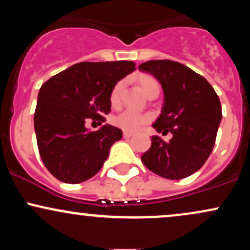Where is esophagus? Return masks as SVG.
<instances>
[{"instance_id": "1", "label": "esophagus", "mask_w": 250, "mask_h": 250, "mask_svg": "<svg viewBox=\"0 0 250 250\" xmlns=\"http://www.w3.org/2000/svg\"><path fill=\"white\" fill-rule=\"evenodd\" d=\"M133 135H134L133 133H128V131H125V133H123V137H125V139H130Z\"/></svg>"}]
</instances>
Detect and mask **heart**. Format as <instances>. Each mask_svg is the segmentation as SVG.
Returning a JSON list of instances; mask_svg holds the SVG:
<instances>
[{"label":"heart","mask_w":250,"mask_h":250,"mask_svg":"<svg viewBox=\"0 0 250 250\" xmlns=\"http://www.w3.org/2000/svg\"><path fill=\"white\" fill-rule=\"evenodd\" d=\"M140 84L145 93L147 94L151 88L159 87V83H157L156 80L151 76H140L139 79ZM123 88V82L116 83L115 87L113 88L110 93V103L113 105H117L120 102V96H121V91ZM149 121V116L142 115V114L136 113V111L130 110V109H125V110L121 111L117 115H115L111 119V122H113L114 125L119 127L120 129L125 131H136L139 130L140 128L142 127L145 123Z\"/></svg>","instance_id":"1"}]
</instances>
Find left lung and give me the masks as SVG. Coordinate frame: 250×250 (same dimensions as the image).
<instances>
[{
	"label": "left lung",
	"mask_w": 250,
	"mask_h": 250,
	"mask_svg": "<svg viewBox=\"0 0 250 250\" xmlns=\"http://www.w3.org/2000/svg\"><path fill=\"white\" fill-rule=\"evenodd\" d=\"M161 83L165 102L153 127L173 137L165 142L151 136V146L141 156L149 170L169 180L196 173L213 150L222 120L220 99L210 83L182 63L151 60L139 65Z\"/></svg>",
	"instance_id": "obj_1"
}]
</instances>
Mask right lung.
Segmentation results:
<instances>
[{"mask_svg": "<svg viewBox=\"0 0 250 250\" xmlns=\"http://www.w3.org/2000/svg\"><path fill=\"white\" fill-rule=\"evenodd\" d=\"M135 69L131 61L81 62L43 83L34 127L40 156L57 180L75 185L99 173L122 130L104 125L89 131L85 122L105 121L111 90Z\"/></svg>", "mask_w": 250, "mask_h": 250, "instance_id": "1", "label": "right lung"}]
</instances>
